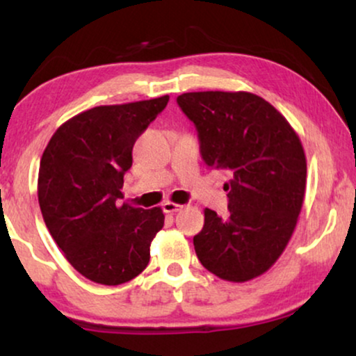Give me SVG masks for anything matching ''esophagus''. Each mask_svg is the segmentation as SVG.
<instances>
[{
    "mask_svg": "<svg viewBox=\"0 0 356 356\" xmlns=\"http://www.w3.org/2000/svg\"><path fill=\"white\" fill-rule=\"evenodd\" d=\"M162 209H163V212H165V213H173V212L181 211L183 206H181V204H175V202H170V201H167V202H163V204H162Z\"/></svg>",
    "mask_w": 356,
    "mask_h": 356,
    "instance_id": "obj_1",
    "label": "esophagus"
}]
</instances>
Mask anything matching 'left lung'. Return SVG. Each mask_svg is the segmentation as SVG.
Here are the masks:
<instances>
[{"label":"left lung","instance_id":"1","mask_svg":"<svg viewBox=\"0 0 356 356\" xmlns=\"http://www.w3.org/2000/svg\"><path fill=\"white\" fill-rule=\"evenodd\" d=\"M179 108L197 129L207 167L228 181L227 218L204 211L193 238L197 259L228 282L264 274L284 252L296 227L306 188V157L289 121L250 92H188Z\"/></svg>","mask_w":356,"mask_h":356}]
</instances>
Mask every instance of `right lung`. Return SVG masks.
<instances>
[{"instance_id":"obj_1","label":"right lung","mask_w":356,"mask_h":356,"mask_svg":"<svg viewBox=\"0 0 356 356\" xmlns=\"http://www.w3.org/2000/svg\"><path fill=\"white\" fill-rule=\"evenodd\" d=\"M168 99L82 111L56 129L42 155L43 220L70 264L95 284H124L149 264L150 243L163 227L162 209L118 206V199L136 139Z\"/></svg>"}]
</instances>
